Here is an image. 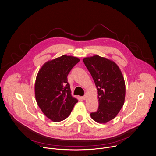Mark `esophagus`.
<instances>
[{"label": "esophagus", "mask_w": 156, "mask_h": 156, "mask_svg": "<svg viewBox=\"0 0 156 156\" xmlns=\"http://www.w3.org/2000/svg\"><path fill=\"white\" fill-rule=\"evenodd\" d=\"M81 98H82V100H86V99H87V96L85 95V96L82 97Z\"/></svg>", "instance_id": "1"}]
</instances>
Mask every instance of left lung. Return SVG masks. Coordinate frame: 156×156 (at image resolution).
<instances>
[{
    "label": "left lung",
    "mask_w": 156,
    "mask_h": 156,
    "mask_svg": "<svg viewBox=\"0 0 156 156\" xmlns=\"http://www.w3.org/2000/svg\"><path fill=\"white\" fill-rule=\"evenodd\" d=\"M83 61L94 80L98 92V108L91 118L98 123L115 118L124 105L126 87L123 74L112 60L94 55Z\"/></svg>",
    "instance_id": "obj_1"
}]
</instances>
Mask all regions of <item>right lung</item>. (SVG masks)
<instances>
[{"label": "right lung", "instance_id": "obj_1", "mask_svg": "<svg viewBox=\"0 0 156 156\" xmlns=\"http://www.w3.org/2000/svg\"><path fill=\"white\" fill-rule=\"evenodd\" d=\"M80 59L62 55L46 62L39 70L34 83L37 104L45 116L54 122L69 116L78 100L73 97L67 76Z\"/></svg>", "mask_w": 156, "mask_h": 156}]
</instances>
